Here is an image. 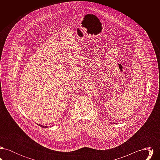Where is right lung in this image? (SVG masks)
I'll use <instances>...</instances> for the list:
<instances>
[{"label": "right lung", "mask_w": 160, "mask_h": 160, "mask_svg": "<svg viewBox=\"0 0 160 160\" xmlns=\"http://www.w3.org/2000/svg\"><path fill=\"white\" fill-rule=\"evenodd\" d=\"M39 126H40V127H42V128H47V126H44V125H40V124H37Z\"/></svg>", "instance_id": "add662e5"}]
</instances>
